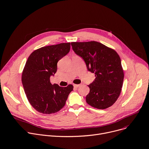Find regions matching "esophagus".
Instances as JSON below:
<instances>
[{
    "label": "esophagus",
    "mask_w": 149,
    "mask_h": 149,
    "mask_svg": "<svg viewBox=\"0 0 149 149\" xmlns=\"http://www.w3.org/2000/svg\"><path fill=\"white\" fill-rule=\"evenodd\" d=\"M73 86H74V88H78V87H79V86H80V85H76V84H74V85H73Z\"/></svg>",
    "instance_id": "34e87169"
}]
</instances>
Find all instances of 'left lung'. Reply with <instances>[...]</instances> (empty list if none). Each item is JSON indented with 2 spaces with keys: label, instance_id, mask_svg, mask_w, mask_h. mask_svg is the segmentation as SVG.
Masks as SVG:
<instances>
[{
  "label": "left lung",
  "instance_id": "left-lung-1",
  "mask_svg": "<svg viewBox=\"0 0 149 149\" xmlns=\"http://www.w3.org/2000/svg\"><path fill=\"white\" fill-rule=\"evenodd\" d=\"M74 52L85 61L88 71L95 79L88 85L86 102L95 108L104 109L118 98L124 80L121 58L113 49L96 41L71 42Z\"/></svg>",
  "mask_w": 149,
  "mask_h": 149
}]
</instances>
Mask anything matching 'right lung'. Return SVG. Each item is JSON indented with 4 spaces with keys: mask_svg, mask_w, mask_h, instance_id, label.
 Here are the masks:
<instances>
[{
    "mask_svg": "<svg viewBox=\"0 0 149 149\" xmlns=\"http://www.w3.org/2000/svg\"><path fill=\"white\" fill-rule=\"evenodd\" d=\"M70 43L41 47L29 56L22 74V83L30 104L40 113L51 114L59 111L65 104L72 85L60 87L52 85L50 77L57 70V62L67 55Z\"/></svg>",
    "mask_w": 149,
    "mask_h": 149,
    "instance_id": "obj_1",
    "label": "right lung"
}]
</instances>
